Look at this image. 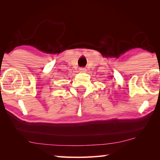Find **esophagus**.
<instances>
[{
	"instance_id": "34e87169",
	"label": "esophagus",
	"mask_w": 160,
	"mask_h": 160,
	"mask_svg": "<svg viewBox=\"0 0 160 160\" xmlns=\"http://www.w3.org/2000/svg\"><path fill=\"white\" fill-rule=\"evenodd\" d=\"M79 70H80V72H85L86 71V69L85 68H80Z\"/></svg>"
}]
</instances>
